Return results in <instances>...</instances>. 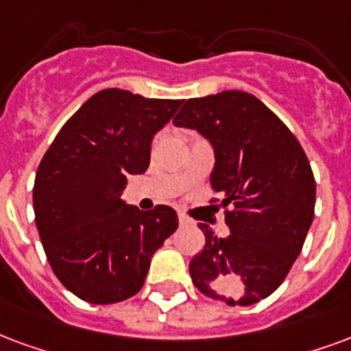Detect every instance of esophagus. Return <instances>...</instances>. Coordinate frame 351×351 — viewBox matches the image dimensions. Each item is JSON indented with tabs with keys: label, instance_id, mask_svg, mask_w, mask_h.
<instances>
[{
	"label": "esophagus",
	"instance_id": "esophagus-1",
	"mask_svg": "<svg viewBox=\"0 0 351 351\" xmlns=\"http://www.w3.org/2000/svg\"><path fill=\"white\" fill-rule=\"evenodd\" d=\"M178 223H180V225H189V223H191V219H189V217H186V215L184 214H178Z\"/></svg>",
	"mask_w": 351,
	"mask_h": 351
}]
</instances>
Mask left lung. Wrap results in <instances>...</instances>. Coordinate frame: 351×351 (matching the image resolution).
Returning a JSON list of instances; mask_svg holds the SVG:
<instances>
[{"mask_svg": "<svg viewBox=\"0 0 351 351\" xmlns=\"http://www.w3.org/2000/svg\"><path fill=\"white\" fill-rule=\"evenodd\" d=\"M214 149L212 189L221 193L230 234L201 225L206 243L189 262L197 290L228 305H253L279 287L314 217L316 184L300 141L243 90L189 98L173 119Z\"/></svg>", "mask_w": 351, "mask_h": 351, "instance_id": "1", "label": "left lung"}]
</instances>
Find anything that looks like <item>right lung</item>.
<instances>
[{"label": "right lung", "mask_w": 351, "mask_h": 351, "mask_svg": "<svg viewBox=\"0 0 351 351\" xmlns=\"http://www.w3.org/2000/svg\"><path fill=\"white\" fill-rule=\"evenodd\" d=\"M180 104L104 89L44 154L33 188L38 236L57 279L80 300L110 305L136 295L152 255L178 227L171 206L145 212L123 191L126 176L149 169L152 137Z\"/></svg>", "instance_id": "obj_1"}]
</instances>
